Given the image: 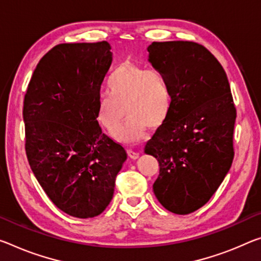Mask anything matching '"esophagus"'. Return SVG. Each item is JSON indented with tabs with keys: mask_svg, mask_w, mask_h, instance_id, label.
<instances>
[{
	"mask_svg": "<svg viewBox=\"0 0 261 261\" xmlns=\"http://www.w3.org/2000/svg\"><path fill=\"white\" fill-rule=\"evenodd\" d=\"M127 155H129L130 158H131V159H134V160H136V159H138V158H139V153H138V152L132 151V150H127Z\"/></svg>",
	"mask_w": 261,
	"mask_h": 261,
	"instance_id": "1",
	"label": "esophagus"
}]
</instances>
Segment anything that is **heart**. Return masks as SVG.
Returning <instances> with one entry per match:
<instances>
[{"instance_id":"heart-1","label":"heart","mask_w":261,"mask_h":261,"mask_svg":"<svg viewBox=\"0 0 261 261\" xmlns=\"http://www.w3.org/2000/svg\"><path fill=\"white\" fill-rule=\"evenodd\" d=\"M107 90L108 94L97 101V119L107 131L115 134L126 114V125L117 135L123 142L142 139L147 127L158 129L171 113V87L158 69L125 61L109 75Z\"/></svg>"}]
</instances>
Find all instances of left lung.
I'll use <instances>...</instances> for the list:
<instances>
[{"label": "left lung", "mask_w": 261, "mask_h": 261, "mask_svg": "<svg viewBox=\"0 0 261 261\" xmlns=\"http://www.w3.org/2000/svg\"><path fill=\"white\" fill-rule=\"evenodd\" d=\"M147 51L172 93L167 121L145 146L160 167L153 192L168 212L187 215L210 200L229 172L237 111L224 68L203 45L153 41Z\"/></svg>", "instance_id": "8db88e82"}]
</instances>
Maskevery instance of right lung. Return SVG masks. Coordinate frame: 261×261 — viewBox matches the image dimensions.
<instances>
[{
	"label": "right lung",
	"instance_id": "1",
	"mask_svg": "<svg viewBox=\"0 0 261 261\" xmlns=\"http://www.w3.org/2000/svg\"><path fill=\"white\" fill-rule=\"evenodd\" d=\"M110 48L105 40L57 45L39 60L24 96L29 165L49 200L77 218L105 212L126 159L97 122Z\"/></svg>",
	"mask_w": 261,
	"mask_h": 261
}]
</instances>
